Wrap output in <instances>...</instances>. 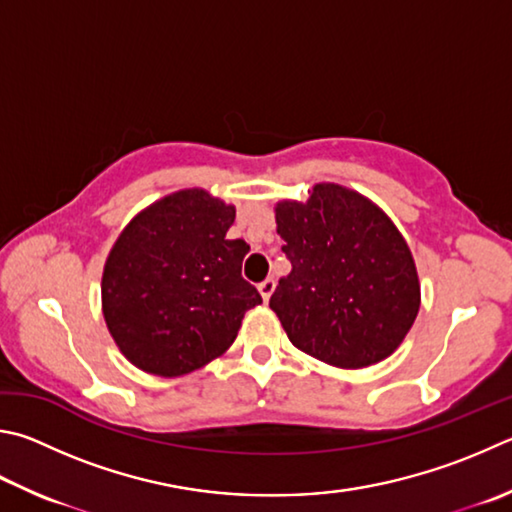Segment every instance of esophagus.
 Listing matches in <instances>:
<instances>
[{
  "mask_svg": "<svg viewBox=\"0 0 512 512\" xmlns=\"http://www.w3.org/2000/svg\"><path fill=\"white\" fill-rule=\"evenodd\" d=\"M273 291H275V280L273 277H266V280L259 284V293H262V297H264V302H268L271 300V295H273Z\"/></svg>",
  "mask_w": 512,
  "mask_h": 512,
  "instance_id": "obj_1",
  "label": "esophagus"
}]
</instances>
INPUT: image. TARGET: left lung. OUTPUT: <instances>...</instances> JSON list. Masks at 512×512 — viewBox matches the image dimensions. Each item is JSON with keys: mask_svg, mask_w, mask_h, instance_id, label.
<instances>
[{"mask_svg": "<svg viewBox=\"0 0 512 512\" xmlns=\"http://www.w3.org/2000/svg\"><path fill=\"white\" fill-rule=\"evenodd\" d=\"M291 273L271 295L288 340L327 365L360 369L392 356L416 320L421 286L410 248L383 210L320 183L275 208Z\"/></svg>", "mask_w": 512, "mask_h": 512, "instance_id": "1", "label": "left lung"}]
</instances>
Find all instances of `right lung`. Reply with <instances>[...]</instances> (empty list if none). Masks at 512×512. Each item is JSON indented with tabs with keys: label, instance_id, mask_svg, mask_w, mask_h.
Listing matches in <instances>:
<instances>
[{
	"label": "right lung",
	"instance_id": "right-lung-1",
	"mask_svg": "<svg viewBox=\"0 0 512 512\" xmlns=\"http://www.w3.org/2000/svg\"><path fill=\"white\" fill-rule=\"evenodd\" d=\"M235 208L203 190L156 201L129 221L102 273V313L129 362L183 376L221 356L262 304L241 277L250 246L226 239Z\"/></svg>",
	"mask_w": 512,
	"mask_h": 512
}]
</instances>
